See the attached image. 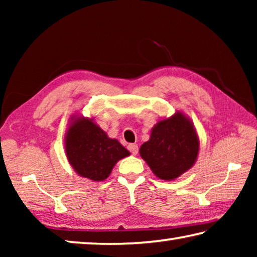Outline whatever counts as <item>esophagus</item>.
Here are the masks:
<instances>
[{
	"label": "esophagus",
	"instance_id": "obj_1",
	"mask_svg": "<svg viewBox=\"0 0 257 257\" xmlns=\"http://www.w3.org/2000/svg\"><path fill=\"white\" fill-rule=\"evenodd\" d=\"M128 150L132 152L133 155H136L138 153V146L136 144H129L128 145Z\"/></svg>",
	"mask_w": 257,
	"mask_h": 257
}]
</instances>
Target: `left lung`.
<instances>
[{"instance_id": "8db88e82", "label": "left lung", "mask_w": 257, "mask_h": 257, "mask_svg": "<svg viewBox=\"0 0 257 257\" xmlns=\"http://www.w3.org/2000/svg\"><path fill=\"white\" fill-rule=\"evenodd\" d=\"M199 139L193 122L180 111L160 120L151 132L150 141L139 149V154L154 175L171 181L188 171L196 162Z\"/></svg>"}]
</instances>
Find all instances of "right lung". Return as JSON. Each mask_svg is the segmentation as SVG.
Here are the masks:
<instances>
[{"mask_svg":"<svg viewBox=\"0 0 257 257\" xmlns=\"http://www.w3.org/2000/svg\"><path fill=\"white\" fill-rule=\"evenodd\" d=\"M67 159L78 175L93 181L110 176L119 160L130 152L106 135L94 119L72 115L64 138Z\"/></svg>","mask_w":257,"mask_h":257,"instance_id":"1","label":"right lung"}]
</instances>
